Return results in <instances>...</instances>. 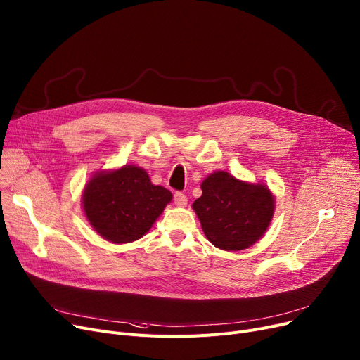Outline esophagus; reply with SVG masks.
Here are the masks:
<instances>
[{
    "label": "esophagus",
    "instance_id": "34e87169",
    "mask_svg": "<svg viewBox=\"0 0 360 360\" xmlns=\"http://www.w3.org/2000/svg\"><path fill=\"white\" fill-rule=\"evenodd\" d=\"M174 201H175V204H176L178 207H185L186 202H188V198H186V195L182 194V193H175Z\"/></svg>",
    "mask_w": 360,
    "mask_h": 360
}]
</instances>
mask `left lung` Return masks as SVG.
Wrapping results in <instances>:
<instances>
[{
	"instance_id": "obj_1",
	"label": "left lung",
	"mask_w": 360,
	"mask_h": 360,
	"mask_svg": "<svg viewBox=\"0 0 360 360\" xmlns=\"http://www.w3.org/2000/svg\"><path fill=\"white\" fill-rule=\"evenodd\" d=\"M201 190L193 209L214 247L240 251L266 233L274 214V197L266 185L239 181L217 170L202 181Z\"/></svg>"
}]
</instances>
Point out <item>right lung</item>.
I'll return each mask as SVG.
<instances>
[{
	"label": "right lung",
	"instance_id": "obj_1",
	"mask_svg": "<svg viewBox=\"0 0 360 360\" xmlns=\"http://www.w3.org/2000/svg\"><path fill=\"white\" fill-rule=\"evenodd\" d=\"M170 201L172 193L151 184L146 170L136 165L96 172L83 191L89 223L112 243L143 238Z\"/></svg>",
	"mask_w": 360,
	"mask_h": 360
}]
</instances>
